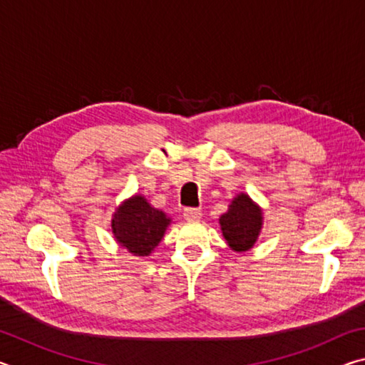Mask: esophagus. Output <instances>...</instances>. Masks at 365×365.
<instances>
[{
    "instance_id": "obj_1",
    "label": "esophagus",
    "mask_w": 365,
    "mask_h": 365,
    "mask_svg": "<svg viewBox=\"0 0 365 365\" xmlns=\"http://www.w3.org/2000/svg\"><path fill=\"white\" fill-rule=\"evenodd\" d=\"M201 209L197 207H185L183 209V219L188 220V222H196L201 219Z\"/></svg>"
}]
</instances>
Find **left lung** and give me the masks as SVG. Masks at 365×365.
Masks as SVG:
<instances>
[{"instance_id":"8db88e82","label":"left lung","mask_w":365,"mask_h":365,"mask_svg":"<svg viewBox=\"0 0 365 365\" xmlns=\"http://www.w3.org/2000/svg\"><path fill=\"white\" fill-rule=\"evenodd\" d=\"M220 227L224 238L232 250L242 252L252 248L261 232L262 214L248 195H238L228 206V211L220 215Z\"/></svg>"}]
</instances>
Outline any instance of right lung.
<instances>
[{"instance_id": "1", "label": "right lung", "mask_w": 365, "mask_h": 365, "mask_svg": "<svg viewBox=\"0 0 365 365\" xmlns=\"http://www.w3.org/2000/svg\"><path fill=\"white\" fill-rule=\"evenodd\" d=\"M169 222L165 214L148 205L143 196H133L114 214L113 233L123 248L137 256H148L159 245Z\"/></svg>"}]
</instances>
